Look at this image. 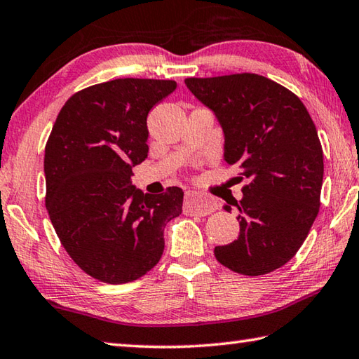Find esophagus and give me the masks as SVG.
I'll list each match as a JSON object with an SVG mask.
<instances>
[{"label": "esophagus", "mask_w": 359, "mask_h": 359, "mask_svg": "<svg viewBox=\"0 0 359 359\" xmlns=\"http://www.w3.org/2000/svg\"><path fill=\"white\" fill-rule=\"evenodd\" d=\"M185 207H187V212H189L191 215L207 216L210 213H213L215 210H217V203L213 199L207 198V196L189 191L187 193Z\"/></svg>", "instance_id": "obj_1"}]
</instances>
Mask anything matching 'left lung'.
Here are the masks:
<instances>
[{"mask_svg":"<svg viewBox=\"0 0 359 359\" xmlns=\"http://www.w3.org/2000/svg\"><path fill=\"white\" fill-rule=\"evenodd\" d=\"M185 83L219 123L224 160L249 179L243 199L231 203L240 212V236L216 245V259L252 277L282 268L319 213L324 154L310 114L296 95L259 74L188 77Z\"/></svg>","mask_w":359,"mask_h":359,"instance_id":"8db88e82","label":"left lung"}]
</instances>
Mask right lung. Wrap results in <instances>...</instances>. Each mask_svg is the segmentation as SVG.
Returning a JSON list of instances; mask_svg holds the SVG:
<instances>
[{"mask_svg":"<svg viewBox=\"0 0 359 359\" xmlns=\"http://www.w3.org/2000/svg\"><path fill=\"white\" fill-rule=\"evenodd\" d=\"M174 81L115 79L73 95L45 147L46 210L79 268L110 285L137 280L158 263L165 227L182 213L179 187L160 194L132 185L147 158V114Z\"/></svg>","mask_w":359,"mask_h":359,"instance_id":"right-lung-1","label":"right lung"}]
</instances>
